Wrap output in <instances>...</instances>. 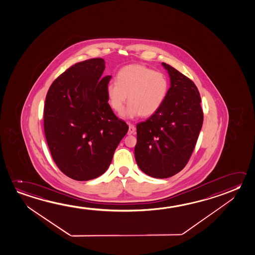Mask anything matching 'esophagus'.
I'll return each mask as SVG.
<instances>
[{"label": "esophagus", "mask_w": 255, "mask_h": 255, "mask_svg": "<svg viewBox=\"0 0 255 255\" xmlns=\"http://www.w3.org/2000/svg\"><path fill=\"white\" fill-rule=\"evenodd\" d=\"M128 134H133V133H135V127L133 125V124H128Z\"/></svg>", "instance_id": "esophagus-1"}]
</instances>
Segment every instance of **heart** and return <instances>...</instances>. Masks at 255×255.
Returning a JSON list of instances; mask_svg holds the SVG:
<instances>
[{
	"label": "heart",
	"instance_id": "heart-1",
	"mask_svg": "<svg viewBox=\"0 0 255 255\" xmlns=\"http://www.w3.org/2000/svg\"><path fill=\"white\" fill-rule=\"evenodd\" d=\"M117 82H111L106 88V95L112 109L124 118L148 117L161 106L167 93L168 84L160 73L141 65H127L119 71Z\"/></svg>",
	"mask_w": 255,
	"mask_h": 255
}]
</instances>
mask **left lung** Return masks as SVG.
Returning <instances> with one entry per match:
<instances>
[{
	"label": "left lung",
	"mask_w": 255,
	"mask_h": 255,
	"mask_svg": "<svg viewBox=\"0 0 255 255\" xmlns=\"http://www.w3.org/2000/svg\"><path fill=\"white\" fill-rule=\"evenodd\" d=\"M170 88L159 109L136 125L134 157L149 176L168 178L182 171L190 159L203 125L201 98L197 87L176 69L162 63Z\"/></svg>",
	"instance_id": "obj_1"
}]
</instances>
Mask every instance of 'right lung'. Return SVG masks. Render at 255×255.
Returning <instances> with one entry per match:
<instances>
[{
    "instance_id": "right-lung-1",
    "label": "right lung",
    "mask_w": 255,
    "mask_h": 255,
    "mask_svg": "<svg viewBox=\"0 0 255 255\" xmlns=\"http://www.w3.org/2000/svg\"><path fill=\"white\" fill-rule=\"evenodd\" d=\"M103 58L73 65L49 88L44 106V132L58 168L76 181H89L108 169L128 126L108 104L111 77H101Z\"/></svg>"
}]
</instances>
